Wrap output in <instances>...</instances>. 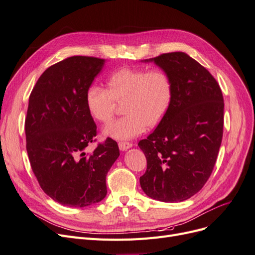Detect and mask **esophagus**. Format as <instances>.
Returning a JSON list of instances; mask_svg holds the SVG:
<instances>
[{
	"label": "esophagus",
	"mask_w": 255,
	"mask_h": 255,
	"mask_svg": "<svg viewBox=\"0 0 255 255\" xmlns=\"http://www.w3.org/2000/svg\"><path fill=\"white\" fill-rule=\"evenodd\" d=\"M118 145H119V149H120L121 151H127L128 149L132 148L133 143H132V142H128V141H120V142L118 143Z\"/></svg>",
	"instance_id": "1"
}]
</instances>
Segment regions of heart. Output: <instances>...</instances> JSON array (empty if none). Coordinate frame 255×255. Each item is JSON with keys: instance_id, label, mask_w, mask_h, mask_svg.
I'll use <instances>...</instances> for the list:
<instances>
[{"instance_id": "heart-1", "label": "heart", "mask_w": 255, "mask_h": 255, "mask_svg": "<svg viewBox=\"0 0 255 255\" xmlns=\"http://www.w3.org/2000/svg\"><path fill=\"white\" fill-rule=\"evenodd\" d=\"M107 89L91 85L85 100L91 117L109 123L115 116L117 102H123L122 118L104 128L115 139H132L146 128L163 121L172 104L174 85L171 74L164 69L125 67L106 78Z\"/></svg>"}]
</instances>
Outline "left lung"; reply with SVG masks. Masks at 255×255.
I'll return each mask as SVG.
<instances>
[{
	"label": "left lung",
	"mask_w": 255,
	"mask_h": 255,
	"mask_svg": "<svg viewBox=\"0 0 255 255\" xmlns=\"http://www.w3.org/2000/svg\"><path fill=\"white\" fill-rule=\"evenodd\" d=\"M171 74L172 104L154 132L138 142L146 158L140 176L144 194L163 202H181L201 190L211 176L223 134L219 84L183 52L145 59Z\"/></svg>",
	"instance_id": "1"
}]
</instances>
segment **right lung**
I'll use <instances>...</instances> for the list:
<instances>
[{
    "label": "right lung",
    "mask_w": 255,
    "mask_h": 255,
    "mask_svg": "<svg viewBox=\"0 0 255 255\" xmlns=\"http://www.w3.org/2000/svg\"><path fill=\"white\" fill-rule=\"evenodd\" d=\"M104 59L72 56L49 67L29 96L25 118L26 151L41 189L71 207L95 204L106 196V174L120 155L107 138L92 153L97 125L86 106L87 89Z\"/></svg>",
    "instance_id": "obj_1"
}]
</instances>
